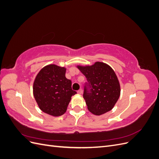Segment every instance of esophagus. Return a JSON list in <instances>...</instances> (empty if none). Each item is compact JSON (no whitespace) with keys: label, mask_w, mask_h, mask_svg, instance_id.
Returning a JSON list of instances; mask_svg holds the SVG:
<instances>
[{"label":"esophagus","mask_w":159,"mask_h":159,"mask_svg":"<svg viewBox=\"0 0 159 159\" xmlns=\"http://www.w3.org/2000/svg\"><path fill=\"white\" fill-rule=\"evenodd\" d=\"M77 92H78V94H81L83 92V90H82V89H80L78 91H77Z\"/></svg>","instance_id":"1"}]
</instances>
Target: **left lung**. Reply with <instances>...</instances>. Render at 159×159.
<instances>
[{
  "label": "left lung",
  "mask_w": 159,
  "mask_h": 159,
  "mask_svg": "<svg viewBox=\"0 0 159 159\" xmlns=\"http://www.w3.org/2000/svg\"><path fill=\"white\" fill-rule=\"evenodd\" d=\"M87 78L90 92L85 89L84 99L89 111L101 115L111 110L121 94V86L111 67L102 61L92 65H77Z\"/></svg>",
  "instance_id": "1"
}]
</instances>
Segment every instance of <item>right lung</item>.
Returning a JSON list of instances; mask_svg holds the SVG:
<instances>
[{
  "mask_svg": "<svg viewBox=\"0 0 159 159\" xmlns=\"http://www.w3.org/2000/svg\"><path fill=\"white\" fill-rule=\"evenodd\" d=\"M66 67L48 64L36 75L33 84V95L40 109L53 117L66 111L71 96V81L66 78Z\"/></svg>",
  "mask_w": 159,
  "mask_h": 159,
  "instance_id": "add662e5",
  "label": "right lung"
}]
</instances>
